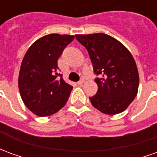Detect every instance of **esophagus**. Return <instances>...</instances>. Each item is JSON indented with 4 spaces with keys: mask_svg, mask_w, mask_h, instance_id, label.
<instances>
[{
    "mask_svg": "<svg viewBox=\"0 0 157 157\" xmlns=\"http://www.w3.org/2000/svg\"><path fill=\"white\" fill-rule=\"evenodd\" d=\"M84 82H85V81H84V80H83V79H82V80H81V81H80V82H77V84H78V85H82V84H83V83H84Z\"/></svg>",
    "mask_w": 157,
    "mask_h": 157,
    "instance_id": "34e87169",
    "label": "esophagus"
}]
</instances>
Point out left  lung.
<instances>
[{
    "label": "left lung",
    "mask_w": 157,
    "mask_h": 157,
    "mask_svg": "<svg viewBox=\"0 0 157 157\" xmlns=\"http://www.w3.org/2000/svg\"><path fill=\"white\" fill-rule=\"evenodd\" d=\"M77 39L88 51L98 92L89 98L92 106L105 114L124 112L137 95L138 69L131 53L111 36L98 33L76 34Z\"/></svg>",
    "instance_id": "obj_1"
}]
</instances>
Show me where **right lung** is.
Listing matches in <instances>:
<instances>
[{
    "mask_svg": "<svg viewBox=\"0 0 157 157\" xmlns=\"http://www.w3.org/2000/svg\"><path fill=\"white\" fill-rule=\"evenodd\" d=\"M73 35L50 33L33 44L23 57L18 76L20 95L35 115L50 116L65 105L72 86L57 73V61Z\"/></svg>",
    "mask_w": 157,
    "mask_h": 157,
    "instance_id": "add662e5",
    "label": "right lung"
}]
</instances>
